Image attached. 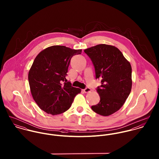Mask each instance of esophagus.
I'll list each match as a JSON object with an SVG mask.
<instances>
[{"instance_id": "34e87169", "label": "esophagus", "mask_w": 159, "mask_h": 159, "mask_svg": "<svg viewBox=\"0 0 159 159\" xmlns=\"http://www.w3.org/2000/svg\"><path fill=\"white\" fill-rule=\"evenodd\" d=\"M91 89L89 88H86L83 91L84 92H86V93H87V92H91Z\"/></svg>"}]
</instances>
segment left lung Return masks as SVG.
I'll return each mask as SVG.
<instances>
[{
	"instance_id": "1",
	"label": "left lung",
	"mask_w": 159,
	"mask_h": 159,
	"mask_svg": "<svg viewBox=\"0 0 159 159\" xmlns=\"http://www.w3.org/2000/svg\"><path fill=\"white\" fill-rule=\"evenodd\" d=\"M91 59L95 78L101 80L97 91L100 102L92 110L107 116L118 111L128 98L132 85V67L120 50L114 46L100 44L84 50Z\"/></svg>"
}]
</instances>
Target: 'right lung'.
<instances>
[{
    "mask_svg": "<svg viewBox=\"0 0 159 159\" xmlns=\"http://www.w3.org/2000/svg\"><path fill=\"white\" fill-rule=\"evenodd\" d=\"M81 52L65 46H52L35 57L29 71V83L34 100L46 113L66 111L81 92L80 89L71 86L66 76L71 57Z\"/></svg>",
    "mask_w": 159,
    "mask_h": 159,
    "instance_id": "right-lung-1",
    "label": "right lung"
}]
</instances>
